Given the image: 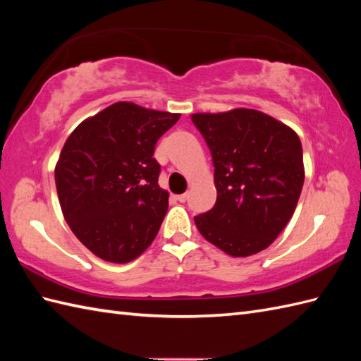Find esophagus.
Listing matches in <instances>:
<instances>
[{"instance_id":"34e87169","label":"esophagus","mask_w":361,"mask_h":361,"mask_svg":"<svg viewBox=\"0 0 361 361\" xmlns=\"http://www.w3.org/2000/svg\"><path fill=\"white\" fill-rule=\"evenodd\" d=\"M188 197H189V195H188V192H185V194H180V195H176L175 198H176V200H178L180 203H185V202L188 200Z\"/></svg>"}]
</instances>
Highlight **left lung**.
Here are the masks:
<instances>
[{"label":"left lung","mask_w":361,"mask_h":361,"mask_svg":"<svg viewBox=\"0 0 361 361\" xmlns=\"http://www.w3.org/2000/svg\"><path fill=\"white\" fill-rule=\"evenodd\" d=\"M211 150L217 200L194 217L206 240L245 257L270 247L295 212L304 185L298 135L265 113L192 114Z\"/></svg>","instance_id":"8db88e82"}]
</instances>
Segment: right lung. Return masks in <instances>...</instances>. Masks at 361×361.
<instances>
[{"instance_id":"1","label":"right lung","mask_w":361,"mask_h":361,"mask_svg":"<svg viewBox=\"0 0 361 361\" xmlns=\"http://www.w3.org/2000/svg\"><path fill=\"white\" fill-rule=\"evenodd\" d=\"M180 114L118 102L83 121L56 166L63 217L75 237L106 262L127 264L147 250L167 212L153 158Z\"/></svg>"}]
</instances>
